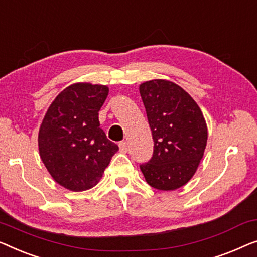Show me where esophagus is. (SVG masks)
I'll list each match as a JSON object with an SVG mask.
<instances>
[{
  "instance_id": "1",
  "label": "esophagus",
  "mask_w": 257,
  "mask_h": 257,
  "mask_svg": "<svg viewBox=\"0 0 257 257\" xmlns=\"http://www.w3.org/2000/svg\"><path fill=\"white\" fill-rule=\"evenodd\" d=\"M118 147H120L121 153H127L128 151V143L125 141H122V142L118 143Z\"/></svg>"
}]
</instances>
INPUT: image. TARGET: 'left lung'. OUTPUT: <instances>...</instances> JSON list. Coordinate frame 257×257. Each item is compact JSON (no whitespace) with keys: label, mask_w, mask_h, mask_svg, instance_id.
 I'll return each mask as SVG.
<instances>
[{"label":"left lung","mask_w":257,"mask_h":257,"mask_svg":"<svg viewBox=\"0 0 257 257\" xmlns=\"http://www.w3.org/2000/svg\"><path fill=\"white\" fill-rule=\"evenodd\" d=\"M154 140V154L141 164L154 189L173 191L196 173L207 143V125L199 106L175 82L155 79L140 85Z\"/></svg>","instance_id":"8db88e82"}]
</instances>
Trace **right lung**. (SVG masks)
<instances>
[{
  "instance_id": "right-lung-1",
  "label": "right lung",
  "mask_w": 257,
  "mask_h": 257,
  "mask_svg": "<svg viewBox=\"0 0 257 257\" xmlns=\"http://www.w3.org/2000/svg\"><path fill=\"white\" fill-rule=\"evenodd\" d=\"M107 86L77 82L58 94L38 133L39 155L50 175L65 189H92L118 150L100 128L99 110Z\"/></svg>"
}]
</instances>
